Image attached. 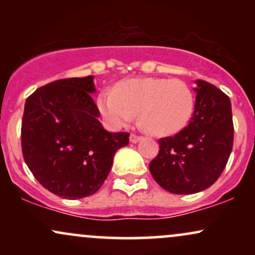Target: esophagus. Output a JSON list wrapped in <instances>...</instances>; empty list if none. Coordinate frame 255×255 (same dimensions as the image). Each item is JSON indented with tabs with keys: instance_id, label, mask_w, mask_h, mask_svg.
<instances>
[{
	"instance_id": "esophagus-1",
	"label": "esophagus",
	"mask_w": 255,
	"mask_h": 255,
	"mask_svg": "<svg viewBox=\"0 0 255 255\" xmlns=\"http://www.w3.org/2000/svg\"><path fill=\"white\" fill-rule=\"evenodd\" d=\"M129 141L131 142V144H136V142L140 141V136L135 135V134H130L129 136Z\"/></svg>"
}]
</instances>
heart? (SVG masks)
Returning a JSON list of instances; mask_svg holds the SVG:
<instances>
[{"label": "heart", "mask_w": 255, "mask_h": 255, "mask_svg": "<svg viewBox=\"0 0 255 255\" xmlns=\"http://www.w3.org/2000/svg\"><path fill=\"white\" fill-rule=\"evenodd\" d=\"M101 115L113 128L129 124L137 111L139 124L148 133L171 135L186 127L194 109V96L186 83L163 78H134L115 90L99 93Z\"/></svg>", "instance_id": "b5f03b06"}]
</instances>
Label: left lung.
I'll use <instances>...</instances> for the list:
<instances>
[{
  "label": "left lung",
  "instance_id": "8db88e82",
  "mask_svg": "<svg viewBox=\"0 0 255 255\" xmlns=\"http://www.w3.org/2000/svg\"><path fill=\"white\" fill-rule=\"evenodd\" d=\"M194 113L188 126L163 137L150 163L156 182L174 194H194L209 188L223 172L233 150L230 99L205 80H195Z\"/></svg>",
  "mask_w": 255,
  "mask_h": 255
}]
</instances>
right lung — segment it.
I'll list each match as a JSON object with an SVG mask.
<instances>
[{
    "instance_id": "1",
    "label": "right lung",
    "mask_w": 255,
    "mask_h": 255,
    "mask_svg": "<svg viewBox=\"0 0 255 255\" xmlns=\"http://www.w3.org/2000/svg\"><path fill=\"white\" fill-rule=\"evenodd\" d=\"M93 75L52 81L26 99L21 125L25 163L44 188L63 199L95 194L129 133L99 122Z\"/></svg>"
}]
</instances>
